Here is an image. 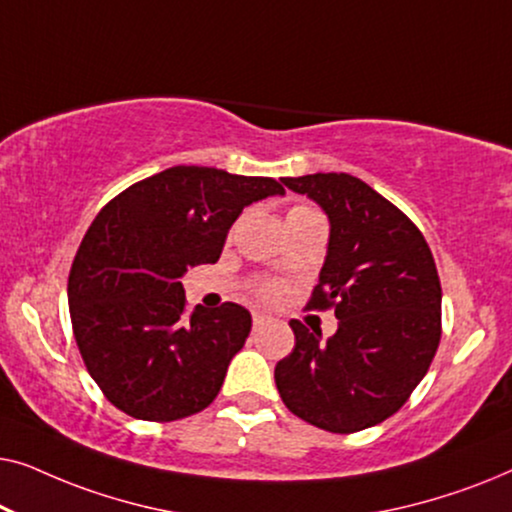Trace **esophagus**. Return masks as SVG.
I'll return each instance as SVG.
<instances>
[{"mask_svg": "<svg viewBox=\"0 0 512 512\" xmlns=\"http://www.w3.org/2000/svg\"><path fill=\"white\" fill-rule=\"evenodd\" d=\"M268 321H270L268 314H263V312H254V328H261L263 324H268Z\"/></svg>", "mask_w": 512, "mask_h": 512, "instance_id": "esophagus-1", "label": "esophagus"}]
</instances>
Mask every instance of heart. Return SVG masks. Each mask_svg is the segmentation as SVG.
I'll list each match as a JSON object with an SVG mask.
<instances>
[{
  "label": "heart",
  "mask_w": 512,
  "mask_h": 512,
  "mask_svg": "<svg viewBox=\"0 0 512 512\" xmlns=\"http://www.w3.org/2000/svg\"><path fill=\"white\" fill-rule=\"evenodd\" d=\"M291 212H312V209H307V207H296V209H291Z\"/></svg>",
  "instance_id": "obj_1"
}]
</instances>
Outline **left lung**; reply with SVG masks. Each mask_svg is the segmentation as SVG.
Returning <instances> with one entry per match:
<instances>
[{
  "label": "left lung",
  "mask_w": 512,
  "mask_h": 512,
  "mask_svg": "<svg viewBox=\"0 0 512 512\" xmlns=\"http://www.w3.org/2000/svg\"><path fill=\"white\" fill-rule=\"evenodd\" d=\"M328 216V247L312 307H335L321 340L291 321L296 347L275 366L293 415L354 433L394 415L422 382L440 342V279L431 249L401 209L345 172L279 179Z\"/></svg>",
  "instance_id": "1"
}]
</instances>
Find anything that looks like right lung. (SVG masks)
I'll list each match as a JSON object with an SVG mask.
<instances>
[{
	"instance_id": "right-lung-1",
	"label": "right lung",
	"mask_w": 512,
	"mask_h": 512,
	"mask_svg": "<svg viewBox=\"0 0 512 512\" xmlns=\"http://www.w3.org/2000/svg\"><path fill=\"white\" fill-rule=\"evenodd\" d=\"M284 195L270 177L177 165L130 186L95 216L67 284L88 373L125 415L172 422L205 410L251 331L237 303L184 317L188 268L219 261L251 202Z\"/></svg>"
}]
</instances>
